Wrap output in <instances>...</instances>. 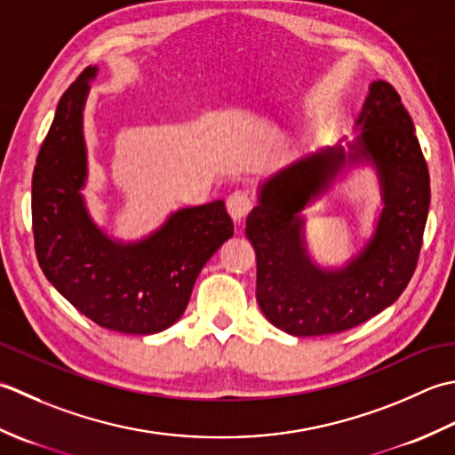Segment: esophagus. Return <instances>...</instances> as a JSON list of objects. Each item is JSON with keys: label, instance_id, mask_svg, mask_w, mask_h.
I'll return each instance as SVG.
<instances>
[{"label": "esophagus", "instance_id": "34e87169", "mask_svg": "<svg viewBox=\"0 0 455 455\" xmlns=\"http://www.w3.org/2000/svg\"><path fill=\"white\" fill-rule=\"evenodd\" d=\"M228 212L235 224H241L253 208V200L245 190H235L228 196Z\"/></svg>", "mask_w": 455, "mask_h": 455}]
</instances>
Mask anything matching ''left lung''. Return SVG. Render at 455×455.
Instances as JSON below:
<instances>
[{"instance_id": "obj_1", "label": "left lung", "mask_w": 455, "mask_h": 455, "mask_svg": "<svg viewBox=\"0 0 455 455\" xmlns=\"http://www.w3.org/2000/svg\"><path fill=\"white\" fill-rule=\"evenodd\" d=\"M346 147L320 149L275 172L259 187L245 235L257 255V302L265 318L292 336H326L355 328L403 294L419 263L430 206V176L414 125L385 80L369 86ZM371 164L384 210L376 234L346 267L322 269L303 239L301 210L341 168Z\"/></svg>"}]
</instances>
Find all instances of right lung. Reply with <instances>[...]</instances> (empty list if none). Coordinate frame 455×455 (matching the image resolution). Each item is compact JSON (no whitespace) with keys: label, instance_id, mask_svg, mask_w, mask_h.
Returning <instances> with one entry per match:
<instances>
[{"label":"right lung","instance_id":"add662e5","mask_svg":"<svg viewBox=\"0 0 455 455\" xmlns=\"http://www.w3.org/2000/svg\"><path fill=\"white\" fill-rule=\"evenodd\" d=\"M98 67L64 92L33 172V235L46 279L98 326L163 331L187 310L202 267L234 235L224 200L176 210L139 241L111 239L86 208L84 104Z\"/></svg>","mask_w":455,"mask_h":455}]
</instances>
